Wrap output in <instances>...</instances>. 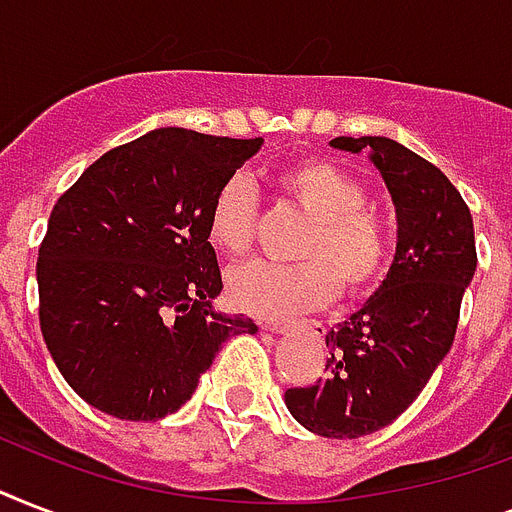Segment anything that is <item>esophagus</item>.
Segmentation results:
<instances>
[{"label":"esophagus","mask_w":512,"mask_h":512,"mask_svg":"<svg viewBox=\"0 0 512 512\" xmlns=\"http://www.w3.org/2000/svg\"><path fill=\"white\" fill-rule=\"evenodd\" d=\"M303 324L308 329H321V321H303ZM297 327H300V324H295V321H273V324H268V329L276 332V335H287V332H292V329Z\"/></svg>","instance_id":"34e87169"}]
</instances>
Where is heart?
I'll list each match as a JSON object with an SVG mask.
<instances>
[{"instance_id":"heart-1","label":"heart","mask_w":512,"mask_h":512,"mask_svg":"<svg viewBox=\"0 0 512 512\" xmlns=\"http://www.w3.org/2000/svg\"><path fill=\"white\" fill-rule=\"evenodd\" d=\"M281 201L303 212L305 228L297 265H244L231 273L228 292L241 311L263 319L327 305L337 289L358 295L374 287L390 263V225L366 207L364 185L327 159H303L273 175ZM207 236L225 257L241 260L255 239V199L247 177L220 185L207 215Z\"/></svg>"}]
</instances>
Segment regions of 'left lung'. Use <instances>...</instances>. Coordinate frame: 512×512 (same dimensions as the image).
Instances as JSON below:
<instances>
[{
    "label": "left lung",
    "mask_w": 512,
    "mask_h": 512,
    "mask_svg": "<svg viewBox=\"0 0 512 512\" xmlns=\"http://www.w3.org/2000/svg\"><path fill=\"white\" fill-rule=\"evenodd\" d=\"M329 146L369 151L396 207V255L361 311L327 332V377L289 388L284 404L316 436L358 438L406 412L452 348L476 236L460 191L406 146L377 135Z\"/></svg>",
    "instance_id": "1"
}]
</instances>
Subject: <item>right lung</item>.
I'll list each match as a JSON object with an SVG mask.
<instances>
[{
    "instance_id": "right-lung-1",
    "label": "right lung",
    "mask_w": 512,
    "mask_h": 512,
    "mask_svg": "<svg viewBox=\"0 0 512 512\" xmlns=\"http://www.w3.org/2000/svg\"><path fill=\"white\" fill-rule=\"evenodd\" d=\"M260 146L162 127L111 148L58 199L36 260L39 324L90 406L162 420L193 396L228 337L257 332L212 305L223 276L207 215Z\"/></svg>"
}]
</instances>
